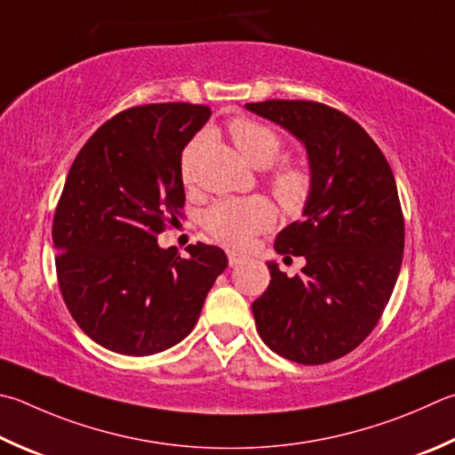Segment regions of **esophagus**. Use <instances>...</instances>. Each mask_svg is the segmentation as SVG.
Instances as JSON below:
<instances>
[{"label": "esophagus", "instance_id": "obj_1", "mask_svg": "<svg viewBox=\"0 0 455 455\" xmlns=\"http://www.w3.org/2000/svg\"><path fill=\"white\" fill-rule=\"evenodd\" d=\"M246 260L244 254H238L235 251H228V264L230 267H238V264H243Z\"/></svg>", "mask_w": 455, "mask_h": 455}]
</instances>
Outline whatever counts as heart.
I'll list each match as a JSON object with an SVG mask.
<instances>
[{"label": "heart", "mask_w": 455, "mask_h": 455, "mask_svg": "<svg viewBox=\"0 0 455 455\" xmlns=\"http://www.w3.org/2000/svg\"><path fill=\"white\" fill-rule=\"evenodd\" d=\"M228 133L241 155L254 167H268L283 153V139L276 131L254 119H233L228 123ZM196 151L199 139L188 143L180 156V175L187 185L193 179ZM270 188L288 212H299L310 196L312 175L304 164L284 161L272 169ZM275 217V206L264 196H238L209 206L203 214V227L225 246L246 249L256 235L272 227Z\"/></svg>", "instance_id": "heart-1"}]
</instances>
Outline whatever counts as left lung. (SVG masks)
I'll return each mask as SVG.
<instances>
[{"label":"left lung","mask_w":455,"mask_h":455,"mask_svg":"<svg viewBox=\"0 0 455 455\" xmlns=\"http://www.w3.org/2000/svg\"><path fill=\"white\" fill-rule=\"evenodd\" d=\"M307 147L312 191L304 219L280 230L276 252L304 256L296 276L268 262L270 284L252 302L256 330L278 356L326 364L374 330L403 256V214L384 153L356 121L316 101L246 103Z\"/></svg>","instance_id":"8db88e82"}]
</instances>
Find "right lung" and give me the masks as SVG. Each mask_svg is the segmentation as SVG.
<instances>
[{
  "label": "right lung",
  "instance_id": "add662e5",
  "mask_svg": "<svg viewBox=\"0 0 455 455\" xmlns=\"http://www.w3.org/2000/svg\"><path fill=\"white\" fill-rule=\"evenodd\" d=\"M211 117L206 105L131 107L103 123L73 161L53 217L61 296L103 348L151 356L195 328L227 268L212 244L161 249L185 206L180 153Z\"/></svg>",
  "mask_w": 455,
  "mask_h": 455
}]
</instances>
